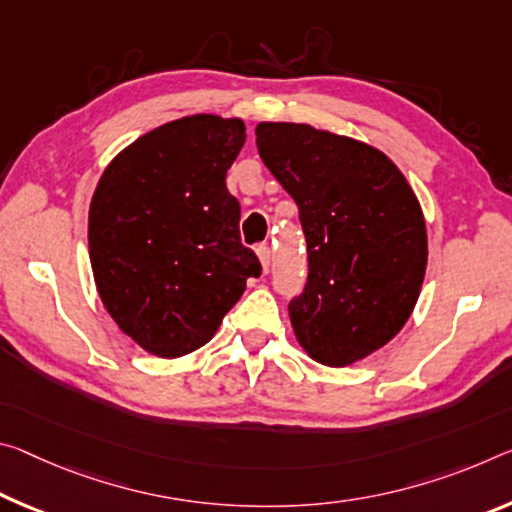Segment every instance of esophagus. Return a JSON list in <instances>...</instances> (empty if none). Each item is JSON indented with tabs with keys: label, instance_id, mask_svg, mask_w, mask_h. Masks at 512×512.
Returning <instances> with one entry per match:
<instances>
[{
	"label": "esophagus",
	"instance_id": "34e87169",
	"mask_svg": "<svg viewBox=\"0 0 512 512\" xmlns=\"http://www.w3.org/2000/svg\"><path fill=\"white\" fill-rule=\"evenodd\" d=\"M257 257H259V262H262L264 273L269 271V266H271V248L269 246H259L257 248Z\"/></svg>",
	"mask_w": 512,
	"mask_h": 512
}]
</instances>
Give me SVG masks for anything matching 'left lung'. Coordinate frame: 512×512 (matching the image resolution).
Wrapping results in <instances>:
<instances>
[{
    "label": "left lung",
    "instance_id": "left-lung-1",
    "mask_svg": "<svg viewBox=\"0 0 512 512\" xmlns=\"http://www.w3.org/2000/svg\"><path fill=\"white\" fill-rule=\"evenodd\" d=\"M259 157L298 205L307 282L289 303L312 360L346 367L383 348L415 310L428 239L419 200L371 145L303 123H259Z\"/></svg>",
    "mask_w": 512,
    "mask_h": 512
}]
</instances>
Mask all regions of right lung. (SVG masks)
Listing matches in <instances>:
<instances>
[{
    "label": "right lung",
    "mask_w": 512,
    "mask_h": 512,
    "mask_svg": "<svg viewBox=\"0 0 512 512\" xmlns=\"http://www.w3.org/2000/svg\"><path fill=\"white\" fill-rule=\"evenodd\" d=\"M243 143V120L196 113L127 145L97 182L88 212L97 291L118 328L159 358L205 346L262 273L225 186Z\"/></svg>",
    "instance_id": "right-lung-1"
}]
</instances>
